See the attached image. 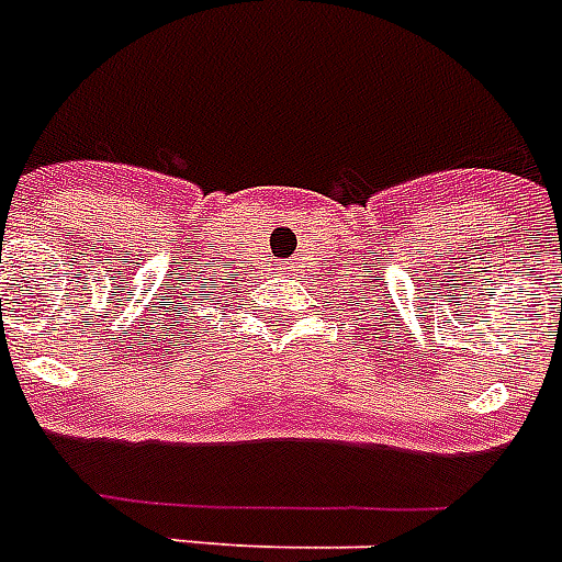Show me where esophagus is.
I'll use <instances>...</instances> for the list:
<instances>
[{"label":"esophagus","instance_id":"esophagus-1","mask_svg":"<svg viewBox=\"0 0 562 562\" xmlns=\"http://www.w3.org/2000/svg\"><path fill=\"white\" fill-rule=\"evenodd\" d=\"M282 268H285V266H282ZM285 273H289V277H291V268H285Z\"/></svg>","mask_w":562,"mask_h":562}]
</instances>
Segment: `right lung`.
<instances>
[{
    "mask_svg": "<svg viewBox=\"0 0 562 562\" xmlns=\"http://www.w3.org/2000/svg\"><path fill=\"white\" fill-rule=\"evenodd\" d=\"M191 294H200L202 300H196V303H186V296L179 300V305H182V311H179V317L186 314V323H188V319H191V314H196V319H200V308H209V305H223V300L216 296V289L209 291V289H205V285H202L200 291H191ZM173 317H177V314H173Z\"/></svg>",
    "mask_w": 562,
    "mask_h": 562,
    "instance_id": "add662e5",
    "label": "right lung"
}]
</instances>
